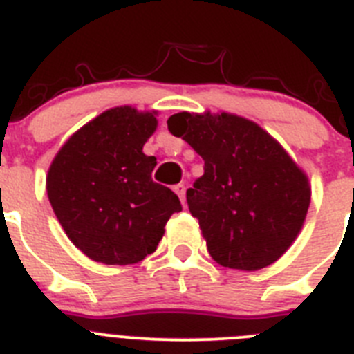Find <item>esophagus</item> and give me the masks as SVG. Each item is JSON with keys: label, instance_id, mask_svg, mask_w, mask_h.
<instances>
[{"label": "esophagus", "instance_id": "esophagus-1", "mask_svg": "<svg viewBox=\"0 0 354 354\" xmlns=\"http://www.w3.org/2000/svg\"><path fill=\"white\" fill-rule=\"evenodd\" d=\"M174 192L179 195L180 202H183V205L186 207V186H184V184H177V186L174 187Z\"/></svg>", "mask_w": 354, "mask_h": 354}]
</instances>
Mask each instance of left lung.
<instances>
[{"label":"left lung","instance_id":"obj_1","mask_svg":"<svg viewBox=\"0 0 354 354\" xmlns=\"http://www.w3.org/2000/svg\"><path fill=\"white\" fill-rule=\"evenodd\" d=\"M168 131L204 159L186 200L211 257L241 271L282 257L310 205L308 180L286 150L257 124L228 113L171 115Z\"/></svg>","mask_w":354,"mask_h":354}]
</instances>
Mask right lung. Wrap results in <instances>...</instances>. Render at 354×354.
I'll list each match as a JSON object with an SVG mask.
<instances>
[{
  "label": "right lung",
  "instance_id": "right-lung-1",
  "mask_svg": "<svg viewBox=\"0 0 354 354\" xmlns=\"http://www.w3.org/2000/svg\"><path fill=\"white\" fill-rule=\"evenodd\" d=\"M152 113L113 108L74 133L48 171V196L68 239L95 262L126 266L158 248L165 225L183 211L170 187L152 180L143 145Z\"/></svg>",
  "mask_w": 354,
  "mask_h": 354
}]
</instances>
